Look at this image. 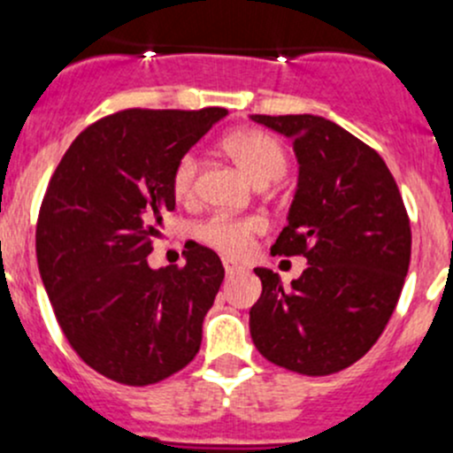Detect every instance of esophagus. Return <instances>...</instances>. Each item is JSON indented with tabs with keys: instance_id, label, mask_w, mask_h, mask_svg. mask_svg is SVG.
<instances>
[{
	"instance_id": "1",
	"label": "esophagus",
	"mask_w": 453,
	"mask_h": 453,
	"mask_svg": "<svg viewBox=\"0 0 453 453\" xmlns=\"http://www.w3.org/2000/svg\"><path fill=\"white\" fill-rule=\"evenodd\" d=\"M223 270H226L227 276H232V274H236V272L243 270V267H241L239 263H234V261H230V258H226V261H223Z\"/></svg>"
}]
</instances>
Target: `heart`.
<instances>
[{
	"label": "heart",
	"instance_id": "b5f03b06",
	"mask_svg": "<svg viewBox=\"0 0 453 453\" xmlns=\"http://www.w3.org/2000/svg\"><path fill=\"white\" fill-rule=\"evenodd\" d=\"M223 148L258 188L276 181L288 168V155H285L283 146L263 130H236L230 137H226ZM196 177H199V157L195 152H186L173 170L170 186H173L174 199L181 203H190L196 195ZM261 230L263 223L254 217L214 214L196 227V234L205 245L219 250L221 254L241 257L243 252H248L252 236Z\"/></svg>",
	"mask_w": 453,
	"mask_h": 453
}]
</instances>
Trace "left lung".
Returning <instances> with one entry per match:
<instances>
[{"label": "left lung", "instance_id": "left-lung-1", "mask_svg": "<svg viewBox=\"0 0 453 453\" xmlns=\"http://www.w3.org/2000/svg\"><path fill=\"white\" fill-rule=\"evenodd\" d=\"M292 139L298 183L274 254H303L289 288L254 267L261 298L250 334L274 365L327 376L365 357L396 307L410 270L411 230L392 173L376 150L314 115H252Z\"/></svg>", "mask_w": 453, "mask_h": 453}]
</instances>
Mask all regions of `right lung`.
<instances>
[{
  "instance_id": "right-lung-1",
  "label": "right lung",
  "mask_w": 453,
  "mask_h": 453,
  "mask_svg": "<svg viewBox=\"0 0 453 453\" xmlns=\"http://www.w3.org/2000/svg\"><path fill=\"white\" fill-rule=\"evenodd\" d=\"M226 108L121 110L65 150L37 219V263L57 323L86 365L124 385H152L201 348L226 270L199 243L186 265L152 270L148 254L174 210L177 161Z\"/></svg>"
}]
</instances>
